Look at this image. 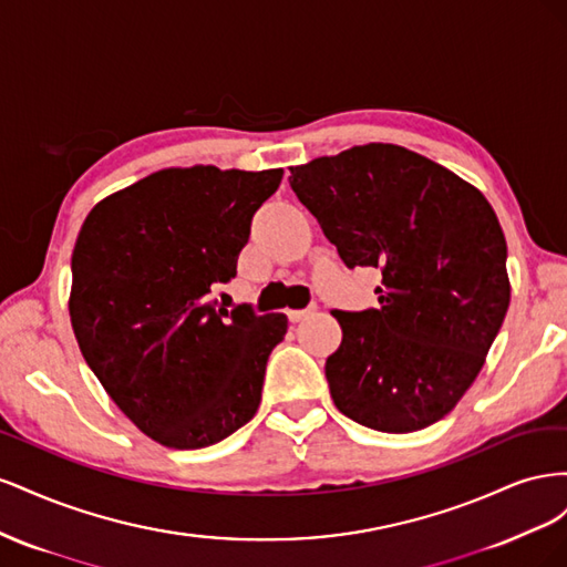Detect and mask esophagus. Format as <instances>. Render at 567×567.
<instances>
[{
  "label": "esophagus",
  "mask_w": 567,
  "mask_h": 567,
  "mask_svg": "<svg viewBox=\"0 0 567 567\" xmlns=\"http://www.w3.org/2000/svg\"><path fill=\"white\" fill-rule=\"evenodd\" d=\"M315 312V307H307V310H288V319L290 321H302V319H307V317H310Z\"/></svg>",
  "instance_id": "1"
}]
</instances>
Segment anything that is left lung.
<instances>
[{
  "label": "left lung",
  "instance_id": "1",
  "mask_svg": "<svg viewBox=\"0 0 567 567\" xmlns=\"http://www.w3.org/2000/svg\"><path fill=\"white\" fill-rule=\"evenodd\" d=\"M290 186L350 269L379 267V310L331 312L326 359L342 414L414 433L458 404L508 302L506 238L489 200L452 169L398 144H364L290 167Z\"/></svg>",
  "mask_w": 567,
  "mask_h": 567
}]
</instances>
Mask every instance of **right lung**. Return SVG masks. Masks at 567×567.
<instances>
[{
  "label": "right lung",
  "instance_id": "obj_1",
  "mask_svg": "<svg viewBox=\"0 0 567 567\" xmlns=\"http://www.w3.org/2000/svg\"><path fill=\"white\" fill-rule=\"evenodd\" d=\"M284 169L165 167L99 200L73 248L68 312L84 362L117 409L169 450L246 425L286 315L217 312L255 210Z\"/></svg>",
  "mask_w": 567,
  "mask_h": 567
}]
</instances>
